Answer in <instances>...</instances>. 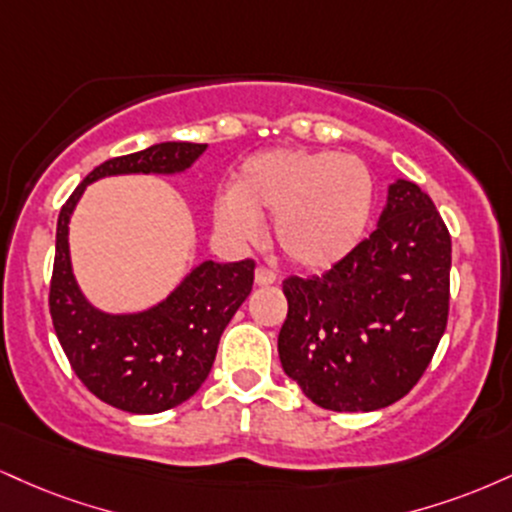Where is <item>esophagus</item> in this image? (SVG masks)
I'll use <instances>...</instances> for the list:
<instances>
[{"instance_id":"34e87169","label":"esophagus","mask_w":512,"mask_h":512,"mask_svg":"<svg viewBox=\"0 0 512 512\" xmlns=\"http://www.w3.org/2000/svg\"><path fill=\"white\" fill-rule=\"evenodd\" d=\"M276 281V274L269 267H257L255 269V283L257 286H272Z\"/></svg>"}]
</instances>
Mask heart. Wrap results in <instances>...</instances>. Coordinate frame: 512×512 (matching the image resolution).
<instances>
[{
	"instance_id": "obj_1",
	"label": "heart",
	"mask_w": 512,
	"mask_h": 512,
	"mask_svg": "<svg viewBox=\"0 0 512 512\" xmlns=\"http://www.w3.org/2000/svg\"><path fill=\"white\" fill-rule=\"evenodd\" d=\"M374 178L353 155L269 150L245 159L231 193L214 200V226L231 243H252L274 217V243L300 269L334 267L365 233Z\"/></svg>"
}]
</instances>
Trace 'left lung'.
Wrapping results in <instances>:
<instances>
[{"mask_svg": "<svg viewBox=\"0 0 512 512\" xmlns=\"http://www.w3.org/2000/svg\"><path fill=\"white\" fill-rule=\"evenodd\" d=\"M448 276L451 236L432 197L396 178L372 236L322 276L283 281V372L324 410L396 403L446 331Z\"/></svg>", "mask_w": 512, "mask_h": 512, "instance_id": "8db88e82", "label": "left lung"}]
</instances>
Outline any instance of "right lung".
<instances>
[{"label":"right lung","instance_id":"1","mask_svg":"<svg viewBox=\"0 0 512 512\" xmlns=\"http://www.w3.org/2000/svg\"><path fill=\"white\" fill-rule=\"evenodd\" d=\"M207 145L159 143L92 169L61 207L49 312L73 372L104 403L155 415L186 403L205 384L219 338L252 291L255 262L195 264L157 305L104 312L80 291L69 250V224L90 183L107 176L186 174Z\"/></svg>","mask_w":512,"mask_h":512}]
</instances>
